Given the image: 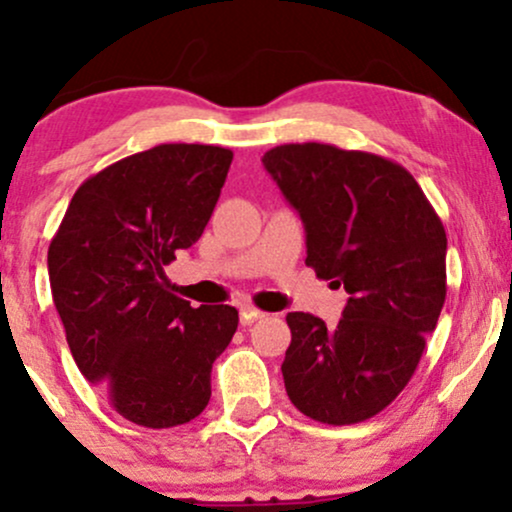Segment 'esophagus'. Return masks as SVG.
Instances as JSON below:
<instances>
[{
	"mask_svg": "<svg viewBox=\"0 0 512 512\" xmlns=\"http://www.w3.org/2000/svg\"><path fill=\"white\" fill-rule=\"evenodd\" d=\"M260 317H264V313L262 310L252 308V305H243V308H240V322H243V325H252V322L260 320Z\"/></svg>",
	"mask_w": 512,
	"mask_h": 512,
	"instance_id": "34e87169",
	"label": "esophagus"
}]
</instances>
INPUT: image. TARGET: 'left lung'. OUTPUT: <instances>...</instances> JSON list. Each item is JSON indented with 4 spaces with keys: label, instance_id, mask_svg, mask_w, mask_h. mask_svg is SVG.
<instances>
[{
    "label": "left lung",
    "instance_id": "obj_1",
    "mask_svg": "<svg viewBox=\"0 0 512 512\" xmlns=\"http://www.w3.org/2000/svg\"><path fill=\"white\" fill-rule=\"evenodd\" d=\"M305 226V264L349 301L337 327L289 313L286 395L310 419L366 421L419 366L445 303L448 238L407 168L332 144L274 146L262 158Z\"/></svg>",
    "mask_w": 512,
    "mask_h": 512
}]
</instances>
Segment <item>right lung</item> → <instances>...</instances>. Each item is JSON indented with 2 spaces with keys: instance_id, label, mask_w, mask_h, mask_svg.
Masks as SVG:
<instances>
[{
  "instance_id": "1",
  "label": "right lung",
  "mask_w": 512,
  "mask_h": 512,
  "mask_svg": "<svg viewBox=\"0 0 512 512\" xmlns=\"http://www.w3.org/2000/svg\"><path fill=\"white\" fill-rule=\"evenodd\" d=\"M231 161L209 144L122 158L74 192L50 243L52 301L76 366L137 426L202 414L211 366L238 330L236 308H192L163 272L204 233Z\"/></svg>"
}]
</instances>
